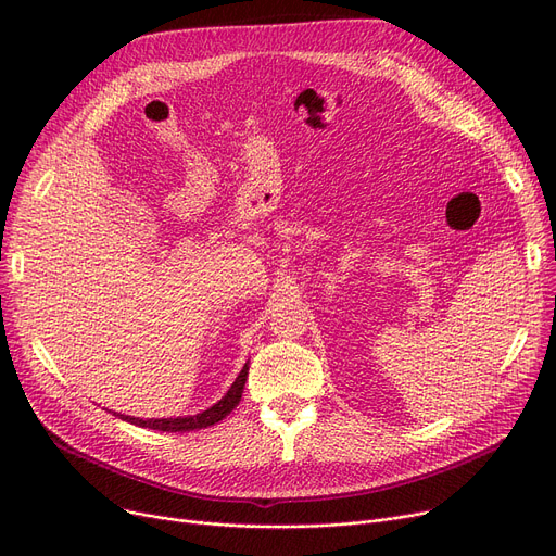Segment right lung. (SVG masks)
Returning <instances> with one entry per match:
<instances>
[{
  "mask_svg": "<svg viewBox=\"0 0 556 556\" xmlns=\"http://www.w3.org/2000/svg\"><path fill=\"white\" fill-rule=\"evenodd\" d=\"M245 381H248V363L245 367L241 369V374L237 376V381L231 383V388L227 390V394L212 407H207V410L200 413V415H193V417H175V419H139V417H126V415H119L124 421H130L135 426H141V428H153V430H162V432H187V430H200V428H207V426H214L218 421H223L233 407L239 405L241 396H243V388H245Z\"/></svg>",
  "mask_w": 556,
  "mask_h": 556,
  "instance_id": "1",
  "label": "right lung"
}]
</instances>
